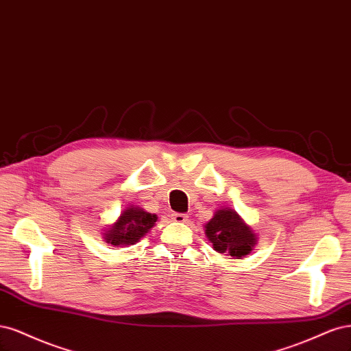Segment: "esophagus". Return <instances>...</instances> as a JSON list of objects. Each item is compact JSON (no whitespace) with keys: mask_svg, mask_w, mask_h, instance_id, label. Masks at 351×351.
I'll list each match as a JSON object with an SVG mask.
<instances>
[{"mask_svg":"<svg viewBox=\"0 0 351 351\" xmlns=\"http://www.w3.org/2000/svg\"><path fill=\"white\" fill-rule=\"evenodd\" d=\"M172 220L175 223H186L188 216H186V214H182V213H175V214H172Z\"/></svg>","mask_w":351,"mask_h":351,"instance_id":"1","label":"esophagus"}]
</instances>
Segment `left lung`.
<instances>
[{
    "mask_svg": "<svg viewBox=\"0 0 351 351\" xmlns=\"http://www.w3.org/2000/svg\"><path fill=\"white\" fill-rule=\"evenodd\" d=\"M206 236L213 243V250L233 259H243L255 247L258 237L250 224L234 210L221 207L214 211L213 219L206 224Z\"/></svg>",
    "mask_w": 351,
    "mask_h": 351,
    "instance_id": "8db88e82",
    "label": "left lung"
}]
</instances>
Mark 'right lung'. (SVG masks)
Returning <instances> with one entry per match:
<instances>
[{
  "mask_svg": "<svg viewBox=\"0 0 351 351\" xmlns=\"http://www.w3.org/2000/svg\"><path fill=\"white\" fill-rule=\"evenodd\" d=\"M156 221V214L145 211L138 206H128L121 211L117 221L109 224L104 230L101 239L112 247H128L140 242L154 228Z\"/></svg>",
  "mask_w": 351,
  "mask_h": 351,
  "instance_id": "add662e5",
  "label": "right lung"
}]
</instances>
